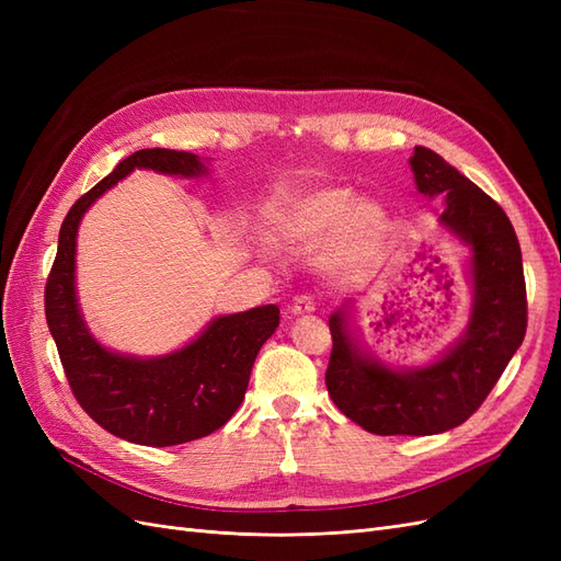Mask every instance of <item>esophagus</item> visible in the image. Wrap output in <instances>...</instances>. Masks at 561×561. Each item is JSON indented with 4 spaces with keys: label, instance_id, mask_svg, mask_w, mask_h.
Wrapping results in <instances>:
<instances>
[{
    "label": "esophagus",
    "instance_id": "obj_1",
    "mask_svg": "<svg viewBox=\"0 0 561 561\" xmlns=\"http://www.w3.org/2000/svg\"><path fill=\"white\" fill-rule=\"evenodd\" d=\"M290 311L295 316H301V313H311L316 311V299L311 295H297L290 304Z\"/></svg>",
    "mask_w": 561,
    "mask_h": 561
}]
</instances>
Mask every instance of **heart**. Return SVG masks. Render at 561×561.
<instances>
[{
  "label": "heart",
  "mask_w": 561,
  "mask_h": 561,
  "mask_svg": "<svg viewBox=\"0 0 561 561\" xmlns=\"http://www.w3.org/2000/svg\"><path fill=\"white\" fill-rule=\"evenodd\" d=\"M274 229L287 245H316L328 234L322 264L334 274H358L381 252L388 213L375 198H355L351 186H311L280 203Z\"/></svg>",
  "instance_id": "b5f03b06"
}]
</instances>
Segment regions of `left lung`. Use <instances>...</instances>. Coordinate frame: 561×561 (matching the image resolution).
<instances>
[{"label":"left lung","instance_id":"1","mask_svg":"<svg viewBox=\"0 0 561 561\" xmlns=\"http://www.w3.org/2000/svg\"><path fill=\"white\" fill-rule=\"evenodd\" d=\"M410 163L423 196H445L439 225L472 252V311L463 336L416 369L371 358L353 339L348 313L330 316L328 393L342 414L375 435H435L461 426L480 410L526 332L522 250L511 219L433 149L416 147Z\"/></svg>","mask_w":561,"mask_h":561}]
</instances>
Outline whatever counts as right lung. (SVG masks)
<instances>
[{
    "label": "right lung",
    "instance_id": "add662e5",
    "mask_svg": "<svg viewBox=\"0 0 561 561\" xmlns=\"http://www.w3.org/2000/svg\"><path fill=\"white\" fill-rule=\"evenodd\" d=\"M135 168L182 178L208 173L206 163L190 151L140 149L83 194L60 227L44 295L46 322L81 410L98 426L128 443L171 447L215 433L239 410L254 358L276 332L280 309L266 304L243 313L219 316L192 344L161 358H133L100 346L77 301V231L95 198Z\"/></svg>",
    "mask_w": 561,
    "mask_h": 561
}]
</instances>
